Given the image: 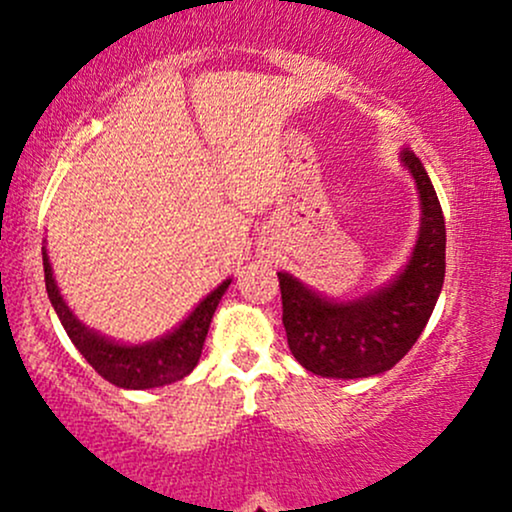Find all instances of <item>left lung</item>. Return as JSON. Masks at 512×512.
Wrapping results in <instances>:
<instances>
[{
    "mask_svg": "<svg viewBox=\"0 0 512 512\" xmlns=\"http://www.w3.org/2000/svg\"><path fill=\"white\" fill-rule=\"evenodd\" d=\"M404 168L421 199V226L407 267L395 281L356 301L320 296L279 272L284 327L291 354L322 378H370L390 370L416 344L445 279V219L424 163L402 149Z\"/></svg>",
    "mask_w": 512,
    "mask_h": 512,
    "instance_id": "obj_1",
    "label": "left lung"
}]
</instances>
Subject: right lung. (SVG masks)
<instances>
[{
  "label": "right lung",
  "instance_id": "right-lung-1",
  "mask_svg": "<svg viewBox=\"0 0 512 512\" xmlns=\"http://www.w3.org/2000/svg\"><path fill=\"white\" fill-rule=\"evenodd\" d=\"M43 267H45V289L48 298L60 317L62 327L67 330L81 356L96 368L98 375H103L108 383L125 390H151V387H163L178 383L185 375L192 373L202 356L204 339H207L211 317H214L216 305L221 296L231 286V279L216 286L204 301L192 310L185 320L175 327L173 332L163 334L161 339L146 344H120L108 339L105 334H98L91 327L76 317L69 305L64 303L60 289L52 276V264L48 252L43 248Z\"/></svg>",
  "mask_w": 512,
  "mask_h": 512
}]
</instances>
